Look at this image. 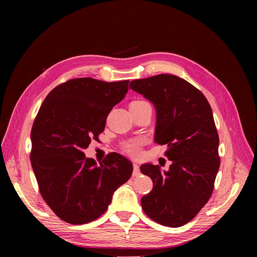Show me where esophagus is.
<instances>
[{
    "label": "esophagus",
    "instance_id": "obj_1",
    "mask_svg": "<svg viewBox=\"0 0 257 257\" xmlns=\"http://www.w3.org/2000/svg\"><path fill=\"white\" fill-rule=\"evenodd\" d=\"M133 167H134V169H133V176L134 177L139 176V174H141V169H139V166L137 164H134Z\"/></svg>",
    "mask_w": 257,
    "mask_h": 257
}]
</instances>
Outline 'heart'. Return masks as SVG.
I'll list each match as a JSON object with an SVG mask.
<instances>
[{"label":"heart","mask_w":257,"mask_h":257,"mask_svg":"<svg viewBox=\"0 0 257 257\" xmlns=\"http://www.w3.org/2000/svg\"><path fill=\"white\" fill-rule=\"evenodd\" d=\"M148 104L145 100H134L131 106H143ZM142 145L143 141L142 139H130L127 142H124L122 144V149L124 152H126L131 157H138L142 152Z\"/></svg>","instance_id":"heart-1"}]
</instances>
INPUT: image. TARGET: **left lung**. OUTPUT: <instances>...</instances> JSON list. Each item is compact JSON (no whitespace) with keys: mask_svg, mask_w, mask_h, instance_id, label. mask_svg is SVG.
<instances>
[{"mask_svg":"<svg viewBox=\"0 0 257 257\" xmlns=\"http://www.w3.org/2000/svg\"><path fill=\"white\" fill-rule=\"evenodd\" d=\"M157 110L154 141L166 145L172 165L143 164L152 191L142 198L144 212L157 223L180 227L196 216L211 196L220 167L219 135L207 98L190 82L169 74L131 81Z\"/></svg>","mask_w":257,"mask_h":257,"instance_id":"8db88e82","label":"left lung"}]
</instances>
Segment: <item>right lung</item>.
Here are the masks:
<instances>
[{"label": "right lung", "instance_id": "add662e5", "mask_svg": "<svg viewBox=\"0 0 257 257\" xmlns=\"http://www.w3.org/2000/svg\"><path fill=\"white\" fill-rule=\"evenodd\" d=\"M127 90L128 80L71 79L54 88L37 112L31 164L41 195L64 222L96 220L133 173L132 163L119 153H109L97 165L82 152L92 138L98 139L108 114Z\"/></svg>", "mask_w": 257, "mask_h": 257}]
</instances>
